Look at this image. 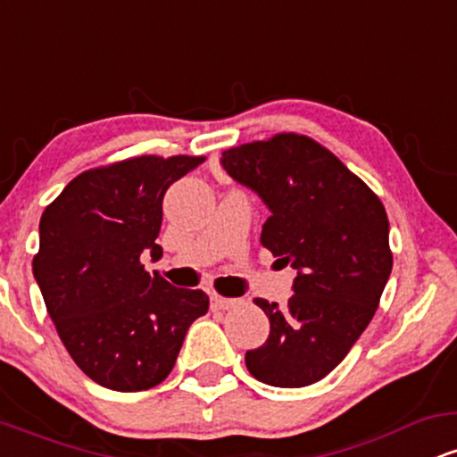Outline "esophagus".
Listing matches in <instances>:
<instances>
[{"label": "esophagus", "mask_w": 457, "mask_h": 457, "mask_svg": "<svg viewBox=\"0 0 457 457\" xmlns=\"http://www.w3.org/2000/svg\"><path fill=\"white\" fill-rule=\"evenodd\" d=\"M240 301H236V298H223V296H212L211 298V307L214 312H228V309H232L238 305Z\"/></svg>", "instance_id": "esophagus-1"}]
</instances>
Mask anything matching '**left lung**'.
Instances as JSON below:
<instances>
[{
	"label": "left lung",
	"mask_w": 457,
	"mask_h": 457,
	"mask_svg": "<svg viewBox=\"0 0 457 457\" xmlns=\"http://www.w3.org/2000/svg\"><path fill=\"white\" fill-rule=\"evenodd\" d=\"M223 170L269 208L262 245L295 269L287 305L264 298V345L245 354L253 378L298 389L344 361L378 309L393 255L385 206L361 178L305 135L229 148Z\"/></svg>",
	"instance_id": "obj_1"
}]
</instances>
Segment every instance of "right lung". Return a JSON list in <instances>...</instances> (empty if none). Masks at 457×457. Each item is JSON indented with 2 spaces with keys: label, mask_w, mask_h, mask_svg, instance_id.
Segmentation results:
<instances>
[{
  "label": "right lung",
  "mask_w": 457,
  "mask_h": 457,
  "mask_svg": "<svg viewBox=\"0 0 457 457\" xmlns=\"http://www.w3.org/2000/svg\"><path fill=\"white\" fill-rule=\"evenodd\" d=\"M202 162L137 156L83 171L43 212L34 279L68 354L101 386L159 385L188 327L208 312L206 292L150 277L139 262L162 255V197Z\"/></svg>",
  "instance_id": "add662e5"
}]
</instances>
